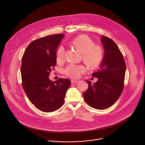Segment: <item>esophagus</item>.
Here are the masks:
<instances>
[{"label": "esophagus", "mask_w": 145, "mask_h": 145, "mask_svg": "<svg viewBox=\"0 0 145 145\" xmlns=\"http://www.w3.org/2000/svg\"><path fill=\"white\" fill-rule=\"evenodd\" d=\"M71 84H76L79 82V81L76 80H71Z\"/></svg>", "instance_id": "1"}]
</instances>
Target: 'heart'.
<instances>
[{
  "label": "heart",
  "mask_w": 145,
  "mask_h": 145,
  "mask_svg": "<svg viewBox=\"0 0 145 145\" xmlns=\"http://www.w3.org/2000/svg\"><path fill=\"white\" fill-rule=\"evenodd\" d=\"M74 47L82 54L83 61L90 69L99 66L104 59V50L99 44H95L94 41L86 35H80L71 41ZM65 49L60 46L56 52V60L61 62L64 60ZM85 69L83 65L70 64L64 70L65 74L72 78H77L84 72Z\"/></svg>",
  "instance_id": "1"
}]
</instances>
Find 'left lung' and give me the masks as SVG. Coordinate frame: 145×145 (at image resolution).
Instances as JSON below:
<instances>
[{
  "mask_svg": "<svg viewBox=\"0 0 145 145\" xmlns=\"http://www.w3.org/2000/svg\"><path fill=\"white\" fill-rule=\"evenodd\" d=\"M102 43L104 48V59L101 68L92 74L98 79L83 93L85 102L97 109L111 106L118 100L124 88L126 65L122 52L112 39L102 36Z\"/></svg>",
  "mask_w": 145,
  "mask_h": 145,
  "instance_id": "8db88e82",
  "label": "left lung"
}]
</instances>
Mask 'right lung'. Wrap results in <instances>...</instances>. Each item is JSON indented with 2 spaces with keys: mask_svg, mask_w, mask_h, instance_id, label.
Here are the masks:
<instances>
[{
  "mask_svg": "<svg viewBox=\"0 0 145 145\" xmlns=\"http://www.w3.org/2000/svg\"><path fill=\"white\" fill-rule=\"evenodd\" d=\"M63 36L53 35L32 42L22 58L23 88L30 102L42 112H52L61 108L71 85L69 79L52 82L48 78L56 65V50Z\"/></svg>",
  "mask_w": 145,
  "mask_h": 145,
  "instance_id": "obj_1",
  "label": "right lung"
}]
</instances>
